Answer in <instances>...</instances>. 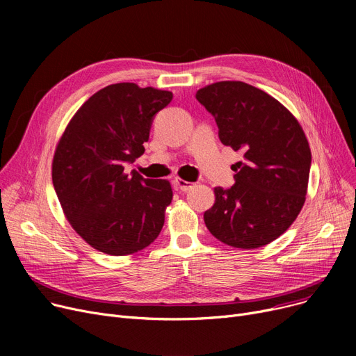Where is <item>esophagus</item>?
<instances>
[{
  "label": "esophagus",
  "instance_id": "34e87169",
  "mask_svg": "<svg viewBox=\"0 0 356 356\" xmlns=\"http://www.w3.org/2000/svg\"><path fill=\"white\" fill-rule=\"evenodd\" d=\"M175 186L180 192H189L193 188V183H189V181H186L180 177H176L175 179Z\"/></svg>",
  "mask_w": 356,
  "mask_h": 356
}]
</instances>
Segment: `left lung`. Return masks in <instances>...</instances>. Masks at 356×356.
I'll list each match as a JSON object with an SVG mask.
<instances>
[{
	"mask_svg": "<svg viewBox=\"0 0 356 356\" xmlns=\"http://www.w3.org/2000/svg\"><path fill=\"white\" fill-rule=\"evenodd\" d=\"M196 99L213 115L222 144L242 154L232 167L235 184L215 188L207 228L234 248L264 247L290 228L306 200L312 153L303 129L287 108L245 82L208 85Z\"/></svg>",
	"mask_w": 356,
	"mask_h": 356,
	"instance_id": "obj_1",
	"label": "left lung"
}]
</instances>
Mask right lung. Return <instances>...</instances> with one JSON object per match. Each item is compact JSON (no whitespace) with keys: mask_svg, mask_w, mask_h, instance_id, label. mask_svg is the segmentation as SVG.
<instances>
[{"mask_svg":"<svg viewBox=\"0 0 356 356\" xmlns=\"http://www.w3.org/2000/svg\"><path fill=\"white\" fill-rule=\"evenodd\" d=\"M173 93L136 83L98 90L78 109L56 147L51 179L62 209L95 250L128 255L159 236L173 191L124 165L143 156L149 128Z\"/></svg>","mask_w":356,"mask_h":356,"instance_id":"1","label":"right lung"}]
</instances>
